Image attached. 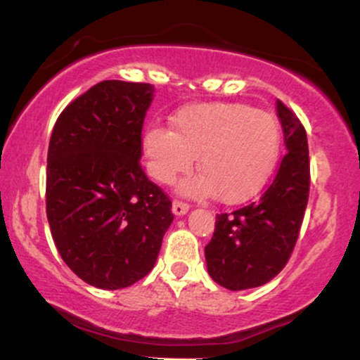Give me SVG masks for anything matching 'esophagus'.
Returning a JSON list of instances; mask_svg holds the SVG:
<instances>
[{
	"mask_svg": "<svg viewBox=\"0 0 360 360\" xmlns=\"http://www.w3.org/2000/svg\"><path fill=\"white\" fill-rule=\"evenodd\" d=\"M189 212V205L184 203V201H179V200H174V203H172V213L177 214V217H181V214H186Z\"/></svg>",
	"mask_w": 360,
	"mask_h": 360,
	"instance_id": "obj_1",
	"label": "esophagus"
}]
</instances>
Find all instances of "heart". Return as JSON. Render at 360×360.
I'll return each mask as SVG.
<instances>
[{"mask_svg":"<svg viewBox=\"0 0 360 360\" xmlns=\"http://www.w3.org/2000/svg\"><path fill=\"white\" fill-rule=\"evenodd\" d=\"M172 131L148 127L143 134L147 169L171 184L193 167L201 174L179 184L188 196L214 194L221 203H242L266 184L281 150L278 120L243 103H200L172 117Z\"/></svg>","mask_w":360,"mask_h":360,"instance_id":"heart-1","label":"heart"}]
</instances>
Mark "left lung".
I'll return each mask as SVG.
<instances>
[{
    "mask_svg": "<svg viewBox=\"0 0 360 360\" xmlns=\"http://www.w3.org/2000/svg\"><path fill=\"white\" fill-rule=\"evenodd\" d=\"M286 154L257 201L217 214L205 247L208 274L220 286L240 291L269 283L291 257L309 196L307 130L283 101L276 103Z\"/></svg>",
    "mask_w": 360,
    "mask_h": 360,
    "instance_id": "1",
    "label": "left lung"
}]
</instances>
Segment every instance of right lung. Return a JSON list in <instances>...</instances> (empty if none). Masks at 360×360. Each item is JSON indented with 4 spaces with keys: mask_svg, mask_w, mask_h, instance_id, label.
Listing matches in <instances>:
<instances>
[{
    "mask_svg": "<svg viewBox=\"0 0 360 360\" xmlns=\"http://www.w3.org/2000/svg\"><path fill=\"white\" fill-rule=\"evenodd\" d=\"M148 82L101 81L65 106L47 154L45 206L62 260L101 289H122L154 267L174 214L143 172Z\"/></svg>",
    "mask_w": 360,
    "mask_h": 360,
    "instance_id": "right-lung-1",
    "label": "right lung"
}]
</instances>
